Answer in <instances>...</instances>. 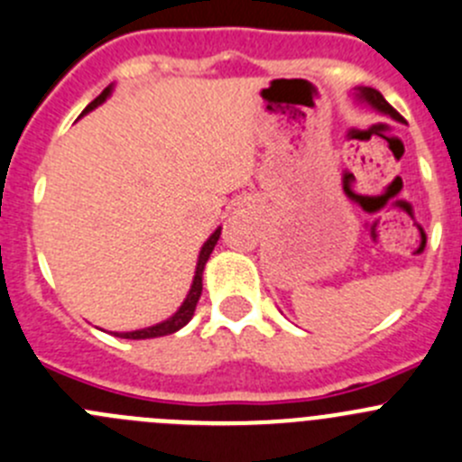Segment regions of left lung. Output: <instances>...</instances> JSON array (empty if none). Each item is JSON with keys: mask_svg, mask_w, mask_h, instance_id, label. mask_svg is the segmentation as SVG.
<instances>
[{"mask_svg": "<svg viewBox=\"0 0 462 462\" xmlns=\"http://www.w3.org/2000/svg\"><path fill=\"white\" fill-rule=\"evenodd\" d=\"M356 97L361 98V101L370 103V106L374 107V110L383 112V115H388V117L397 119V122H402V115L395 110V107L391 106V103L386 101V98L382 97V92H377L374 88H356Z\"/></svg>", "mask_w": 462, "mask_h": 462, "instance_id": "8db88e82", "label": "left lung"}]
</instances>
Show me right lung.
<instances>
[{"label":"right lung","mask_w":462,"mask_h":462,"mask_svg":"<svg viewBox=\"0 0 462 462\" xmlns=\"http://www.w3.org/2000/svg\"><path fill=\"white\" fill-rule=\"evenodd\" d=\"M110 92H112V85H107V88L103 89V92L98 94V97L94 98V101L89 103L88 107H85L83 115H85V112L94 110V107H97V106H101V103L106 101L107 97H110ZM83 115H80V117H83ZM218 236H221V227H218V230H214V235L209 236V239L203 244V248H200L199 263H196V275H194V282H191L189 293H187L185 302L180 304V309H178V311L173 313L171 318H167V320L158 322V325H153V327H146V329L122 331V334H119V331H117V334H115V336H119V338L140 340V338H158V336H167V334H173V331L182 329V327H185L187 322L191 320V316H194L196 304H199L200 293H203V271H205V263H208V259H209V254H212L214 245H217Z\"/></svg>","instance_id":"1"}]
</instances>
